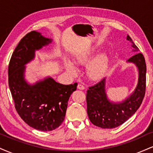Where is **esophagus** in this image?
Segmentation results:
<instances>
[{"label":"esophagus","instance_id":"esophagus-1","mask_svg":"<svg viewBox=\"0 0 153 153\" xmlns=\"http://www.w3.org/2000/svg\"><path fill=\"white\" fill-rule=\"evenodd\" d=\"M77 88H78V89H80V90H84V89H85V86H84L82 84H80V83L78 84Z\"/></svg>","mask_w":153,"mask_h":153}]
</instances>
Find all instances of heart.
<instances>
[{
  "mask_svg": "<svg viewBox=\"0 0 153 153\" xmlns=\"http://www.w3.org/2000/svg\"><path fill=\"white\" fill-rule=\"evenodd\" d=\"M94 54V51L91 50L78 54L76 57V62L79 65L87 64L90 61ZM107 65H108V57L106 54H101L96 57L87 68V73L89 78L93 80H98L101 78L106 71ZM65 67L67 70L71 73L74 74L76 72L74 66L71 62H65Z\"/></svg>",
  "mask_w": 153,
  "mask_h": 153,
  "instance_id": "obj_1",
  "label": "heart"
}]
</instances>
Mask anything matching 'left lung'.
Masks as SVG:
<instances>
[{"mask_svg": "<svg viewBox=\"0 0 153 153\" xmlns=\"http://www.w3.org/2000/svg\"><path fill=\"white\" fill-rule=\"evenodd\" d=\"M130 41L135 52L138 47L134 45L130 36ZM137 67L139 71L138 82L134 92L122 102L110 101L105 90L106 78H103L93 86L88 88L86 94L87 113L92 124L103 129H112L124 124L140 108L146 89V63L143 54L136 53L127 60Z\"/></svg>", "mask_w": 153, "mask_h": 153, "instance_id": "obj_1", "label": "left lung"}]
</instances>
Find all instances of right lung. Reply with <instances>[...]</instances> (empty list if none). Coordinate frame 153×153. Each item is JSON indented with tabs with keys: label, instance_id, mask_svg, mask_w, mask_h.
<instances>
[{
	"label": "right lung",
	"instance_id": "obj_1",
	"mask_svg": "<svg viewBox=\"0 0 153 153\" xmlns=\"http://www.w3.org/2000/svg\"><path fill=\"white\" fill-rule=\"evenodd\" d=\"M52 39L32 31L16 47L8 65V85L15 108L21 118L34 129L52 131L61 125L65 117L68 101L78 83L63 85L50 77L30 85L24 79L25 65L34 59L35 50Z\"/></svg>",
	"mask_w": 153,
	"mask_h": 153
}]
</instances>
